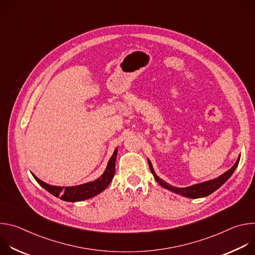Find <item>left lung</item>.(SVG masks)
I'll use <instances>...</instances> for the list:
<instances>
[{"mask_svg":"<svg viewBox=\"0 0 255 255\" xmlns=\"http://www.w3.org/2000/svg\"><path fill=\"white\" fill-rule=\"evenodd\" d=\"M239 159H240V155L238 156L235 164L230 169H228L226 172L221 174L220 176H218V177H216L214 179H211V180L204 181V183H200V184H196V185L187 187V188H176V187H173V186L167 184L166 181H164L159 176H157V174L155 173V171H154V169L152 167L151 161L149 159H147V160H148L150 171L152 172L155 180L157 181V183L162 188H164V189H166L168 191H171V192H173V193H175L177 195L184 196L186 198L198 199V198L207 197V196L211 195L212 193H214L216 190L219 189L220 187H222L226 183V181L229 179V177L233 174V172L235 171V169H236V167H237V165L239 163Z\"/></svg>","mask_w":255,"mask_h":255,"instance_id":"left-lung-1","label":"left lung"}]
</instances>
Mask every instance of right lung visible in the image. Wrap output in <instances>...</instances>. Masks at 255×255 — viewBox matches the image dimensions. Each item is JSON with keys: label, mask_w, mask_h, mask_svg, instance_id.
<instances>
[{"label": "right lung", "mask_w": 255, "mask_h": 255, "mask_svg": "<svg viewBox=\"0 0 255 255\" xmlns=\"http://www.w3.org/2000/svg\"><path fill=\"white\" fill-rule=\"evenodd\" d=\"M117 152H118V148L115 149L113 155L108 161V164L104 173L99 178H97L94 181H89V183H86L83 185L74 186V187H57V186H52L44 183V181L39 179L33 173L32 175L43 189H45L48 193H50L54 197L59 198L60 200H63L66 202H80V201L88 200L99 195L109 185H110L111 180L113 179L115 174Z\"/></svg>", "instance_id": "obj_1"}]
</instances>
